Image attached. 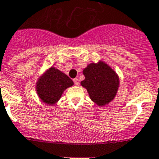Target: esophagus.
Wrapping results in <instances>:
<instances>
[{
  "label": "esophagus",
  "instance_id": "1",
  "mask_svg": "<svg viewBox=\"0 0 159 159\" xmlns=\"http://www.w3.org/2000/svg\"><path fill=\"white\" fill-rule=\"evenodd\" d=\"M73 81H74V82H75V84H76V85H78V84H79V80H78V78H74V79H73Z\"/></svg>",
  "mask_w": 159,
  "mask_h": 159
}]
</instances>
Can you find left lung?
Returning a JSON list of instances; mask_svg holds the SVG:
<instances>
[{"label": "left lung", "mask_w": 159, "mask_h": 159, "mask_svg": "<svg viewBox=\"0 0 159 159\" xmlns=\"http://www.w3.org/2000/svg\"><path fill=\"white\" fill-rule=\"evenodd\" d=\"M84 78L81 85L87 89L90 98L98 106L110 103L119 87V77L103 61L91 63L83 70Z\"/></svg>", "instance_id": "1"}]
</instances>
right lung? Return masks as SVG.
<instances>
[{
    "label": "right lung",
    "mask_w": 159,
    "mask_h": 159,
    "mask_svg": "<svg viewBox=\"0 0 159 159\" xmlns=\"http://www.w3.org/2000/svg\"><path fill=\"white\" fill-rule=\"evenodd\" d=\"M72 85L73 81L68 75L52 66L39 77L36 83V91L44 103L54 105L58 102L64 91Z\"/></svg>",
    "instance_id": "obj_1"
}]
</instances>
